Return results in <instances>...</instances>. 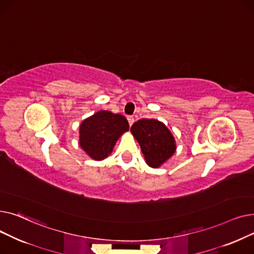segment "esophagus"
I'll use <instances>...</instances> for the list:
<instances>
[{"instance_id": "esophagus-1", "label": "esophagus", "mask_w": 254, "mask_h": 254, "mask_svg": "<svg viewBox=\"0 0 254 254\" xmlns=\"http://www.w3.org/2000/svg\"><path fill=\"white\" fill-rule=\"evenodd\" d=\"M127 122H128V125H129V126H131L132 124H134L135 119H134V117L129 115V116H127Z\"/></svg>"}]
</instances>
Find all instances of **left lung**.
Segmentation results:
<instances>
[{
    "label": "left lung",
    "mask_w": 254,
    "mask_h": 254,
    "mask_svg": "<svg viewBox=\"0 0 254 254\" xmlns=\"http://www.w3.org/2000/svg\"><path fill=\"white\" fill-rule=\"evenodd\" d=\"M130 131L139 142L149 167L158 168L176 150L174 137L168 127L156 119H140L131 126Z\"/></svg>",
    "instance_id": "left-lung-1"
}]
</instances>
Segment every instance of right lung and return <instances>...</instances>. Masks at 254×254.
<instances>
[{
  "mask_svg": "<svg viewBox=\"0 0 254 254\" xmlns=\"http://www.w3.org/2000/svg\"><path fill=\"white\" fill-rule=\"evenodd\" d=\"M128 127L124 115L99 111L80 126L79 144L91 158L102 161L112 152L115 142Z\"/></svg>",
  "mask_w": 254,
  "mask_h": 254,
  "instance_id": "add662e5",
  "label": "right lung"
}]
</instances>
